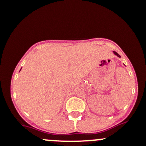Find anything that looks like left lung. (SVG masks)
<instances>
[{
	"instance_id": "left-lung-1",
	"label": "left lung",
	"mask_w": 146,
	"mask_h": 146,
	"mask_svg": "<svg viewBox=\"0 0 146 146\" xmlns=\"http://www.w3.org/2000/svg\"><path fill=\"white\" fill-rule=\"evenodd\" d=\"M113 53H114V55H116V56H118V57H119V58H121L120 55H119V54H117V52H116V51H113Z\"/></svg>"
}]
</instances>
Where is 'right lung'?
<instances>
[{"instance_id": "add662e5", "label": "right lung", "mask_w": 146, "mask_h": 146, "mask_svg": "<svg viewBox=\"0 0 146 146\" xmlns=\"http://www.w3.org/2000/svg\"><path fill=\"white\" fill-rule=\"evenodd\" d=\"M20 70H21V69H20Z\"/></svg>"}]
</instances>
